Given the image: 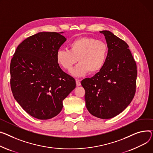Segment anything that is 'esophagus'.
<instances>
[{"label": "esophagus", "instance_id": "obj_1", "mask_svg": "<svg viewBox=\"0 0 153 153\" xmlns=\"http://www.w3.org/2000/svg\"><path fill=\"white\" fill-rule=\"evenodd\" d=\"M76 85H77V86H80V85H81L80 80L76 79Z\"/></svg>", "mask_w": 153, "mask_h": 153}]
</instances>
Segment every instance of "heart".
<instances>
[{
  "instance_id": "obj_1",
  "label": "heart",
  "mask_w": 153,
  "mask_h": 153,
  "mask_svg": "<svg viewBox=\"0 0 153 153\" xmlns=\"http://www.w3.org/2000/svg\"><path fill=\"white\" fill-rule=\"evenodd\" d=\"M69 50H59L56 55L58 63L64 69L70 71L77 62L78 65L72 71L76 77L87 73H98L106 64L108 56V47L101 40L90 37H81L73 40Z\"/></svg>"
}]
</instances>
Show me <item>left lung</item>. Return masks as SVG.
<instances>
[{"label": "left lung", "mask_w": 153, "mask_h": 153, "mask_svg": "<svg viewBox=\"0 0 153 153\" xmlns=\"http://www.w3.org/2000/svg\"><path fill=\"white\" fill-rule=\"evenodd\" d=\"M108 47L105 65L81 84L85 90V105L89 113L107 119L122 113L131 103L136 91L137 65L128 45L109 30L100 31Z\"/></svg>", "instance_id": "left-lung-1"}]
</instances>
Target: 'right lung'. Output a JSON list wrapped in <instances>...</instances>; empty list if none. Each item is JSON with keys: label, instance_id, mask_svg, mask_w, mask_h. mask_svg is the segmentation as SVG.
I'll list each match as a JSON object with an SVG mask.
<instances>
[{"label": "right lung", "instance_id": "obj_1", "mask_svg": "<svg viewBox=\"0 0 153 153\" xmlns=\"http://www.w3.org/2000/svg\"><path fill=\"white\" fill-rule=\"evenodd\" d=\"M62 33L40 32L20 44L10 63V85L15 99L31 116L47 120L58 115L63 101L76 87L62 71L56 55L66 39Z\"/></svg>", "mask_w": 153, "mask_h": 153}]
</instances>
